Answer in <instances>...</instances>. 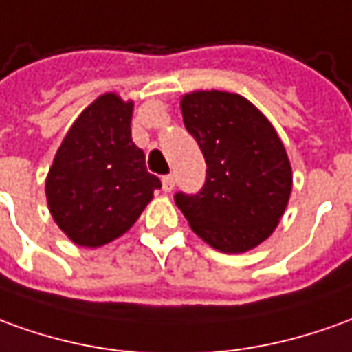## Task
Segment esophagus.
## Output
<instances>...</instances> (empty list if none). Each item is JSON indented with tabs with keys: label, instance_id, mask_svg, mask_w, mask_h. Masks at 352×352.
<instances>
[{
	"label": "esophagus",
	"instance_id": "esophagus-1",
	"mask_svg": "<svg viewBox=\"0 0 352 352\" xmlns=\"http://www.w3.org/2000/svg\"><path fill=\"white\" fill-rule=\"evenodd\" d=\"M162 190L166 191V193L174 190V176H172V174L162 176Z\"/></svg>",
	"mask_w": 352,
	"mask_h": 352
}]
</instances>
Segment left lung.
Segmentation results:
<instances>
[{
    "instance_id": "1",
    "label": "left lung",
    "mask_w": 352,
    "mask_h": 352,
    "mask_svg": "<svg viewBox=\"0 0 352 352\" xmlns=\"http://www.w3.org/2000/svg\"><path fill=\"white\" fill-rule=\"evenodd\" d=\"M186 130L207 162L197 193H174L191 230L222 253H243L278 226L292 193V164L266 116L228 91L182 99Z\"/></svg>"
}]
</instances>
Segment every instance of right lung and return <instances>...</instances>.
<instances>
[{"instance_id":"obj_1","label":"right lung","mask_w":352,"mask_h":352,"mask_svg":"<svg viewBox=\"0 0 352 352\" xmlns=\"http://www.w3.org/2000/svg\"><path fill=\"white\" fill-rule=\"evenodd\" d=\"M132 101L105 94L74 120L45 180L51 217L82 247L122 236L140 218L161 180L147 172L132 142Z\"/></svg>"}]
</instances>
